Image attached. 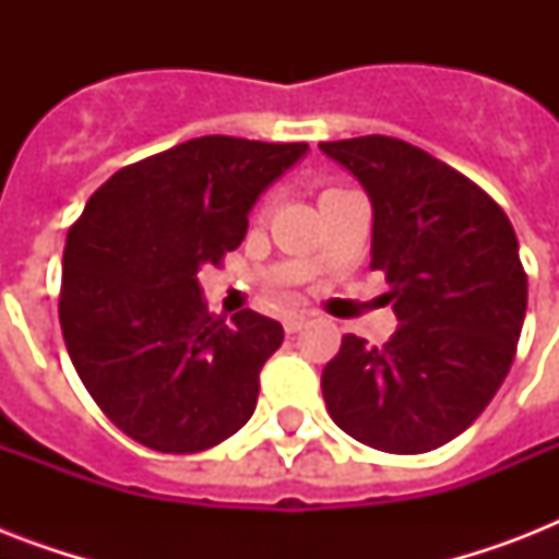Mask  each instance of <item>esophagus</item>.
Masks as SVG:
<instances>
[{
    "mask_svg": "<svg viewBox=\"0 0 559 559\" xmlns=\"http://www.w3.org/2000/svg\"><path fill=\"white\" fill-rule=\"evenodd\" d=\"M307 322H310V319H307L305 313H289V316H284V331L298 333L301 328H307Z\"/></svg>",
    "mask_w": 559,
    "mask_h": 559,
    "instance_id": "1",
    "label": "esophagus"
}]
</instances>
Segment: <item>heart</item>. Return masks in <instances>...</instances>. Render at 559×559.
Returning <instances> with one entry per match:
<instances>
[{
  "label": "heart",
  "mask_w": 559,
  "mask_h": 559,
  "mask_svg": "<svg viewBox=\"0 0 559 559\" xmlns=\"http://www.w3.org/2000/svg\"><path fill=\"white\" fill-rule=\"evenodd\" d=\"M324 193H331V191H324Z\"/></svg>",
  "instance_id": "heart-1"
}]
</instances>
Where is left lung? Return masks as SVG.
<instances>
[{"instance_id": "8db88e82", "label": "left lung", "mask_w": 559, "mask_h": 559, "mask_svg": "<svg viewBox=\"0 0 559 559\" xmlns=\"http://www.w3.org/2000/svg\"><path fill=\"white\" fill-rule=\"evenodd\" d=\"M319 147L371 197V270L389 281L400 322L385 345L342 336L322 371L328 412L373 450H438L485 412L511 371L528 305L511 219L415 144L359 135Z\"/></svg>"}]
</instances>
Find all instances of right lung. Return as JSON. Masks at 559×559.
<instances>
[{
  "instance_id": "right-lung-1",
  "label": "right lung",
  "mask_w": 559,
  "mask_h": 559,
  "mask_svg": "<svg viewBox=\"0 0 559 559\" xmlns=\"http://www.w3.org/2000/svg\"><path fill=\"white\" fill-rule=\"evenodd\" d=\"M305 153L191 139L112 174L69 228L66 348L100 412L142 447L211 450L252 417L284 328L254 310L211 316L197 272L240 246L254 200Z\"/></svg>"
}]
</instances>
